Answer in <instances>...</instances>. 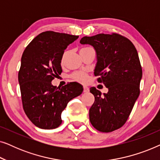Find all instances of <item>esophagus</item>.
I'll return each instance as SVG.
<instances>
[{
	"label": "esophagus",
	"mask_w": 160,
	"mask_h": 160,
	"mask_svg": "<svg viewBox=\"0 0 160 160\" xmlns=\"http://www.w3.org/2000/svg\"><path fill=\"white\" fill-rule=\"evenodd\" d=\"M89 91V88L87 87H84V92H88Z\"/></svg>",
	"instance_id": "obj_1"
}]
</instances>
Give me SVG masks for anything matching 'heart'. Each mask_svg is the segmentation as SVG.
<instances>
[{
    "label": "heart",
    "mask_w": 160,
    "mask_h": 160,
    "mask_svg": "<svg viewBox=\"0 0 160 160\" xmlns=\"http://www.w3.org/2000/svg\"><path fill=\"white\" fill-rule=\"evenodd\" d=\"M88 49V47H83L80 49V51H82V50ZM64 57L65 54H63L62 60H61V62L63 63V60H64ZM71 78L75 82H77L78 83H82V84H84V83H86L87 79H88V76H87V73H84V72H77V73H73V75L71 76Z\"/></svg>",
    "instance_id": "obj_1"
}]
</instances>
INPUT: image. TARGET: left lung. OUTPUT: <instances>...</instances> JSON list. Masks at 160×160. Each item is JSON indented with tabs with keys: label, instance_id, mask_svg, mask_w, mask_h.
<instances>
[{
	"label": "left lung",
	"instance_id": "left-lung-1",
	"mask_svg": "<svg viewBox=\"0 0 160 160\" xmlns=\"http://www.w3.org/2000/svg\"><path fill=\"white\" fill-rule=\"evenodd\" d=\"M92 46L97 54L95 76L108 89L101 92L91 87L95 102L89 108V120L100 132H110L125 124L140 95L142 68L133 43L118 33H100L81 39Z\"/></svg>",
	"mask_w": 160,
	"mask_h": 160
}]
</instances>
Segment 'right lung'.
<instances>
[{"instance_id": "obj_1", "label": "right lung", "mask_w": 160, "mask_h": 160, "mask_svg": "<svg viewBox=\"0 0 160 160\" xmlns=\"http://www.w3.org/2000/svg\"><path fill=\"white\" fill-rule=\"evenodd\" d=\"M78 38L67 33L43 32L23 52L18 73L22 102L28 119L39 128H58L68 102L82 93L83 87L78 83L62 87L52 84L54 77L62 73L60 63L64 50Z\"/></svg>"}]
</instances>
